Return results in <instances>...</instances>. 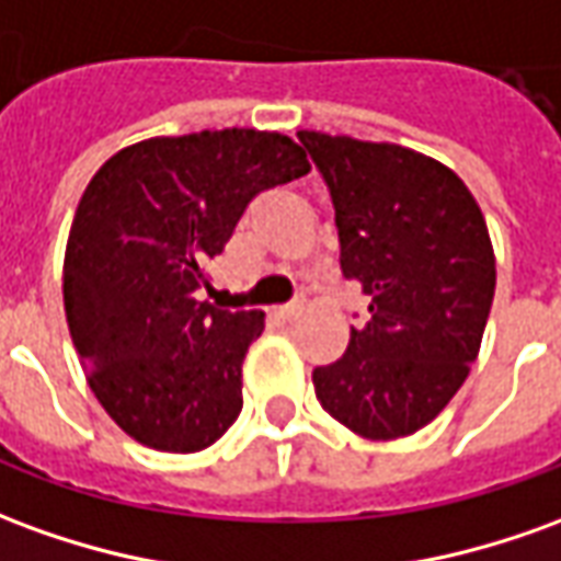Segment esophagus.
Instances as JSON below:
<instances>
[{"mask_svg":"<svg viewBox=\"0 0 561 561\" xmlns=\"http://www.w3.org/2000/svg\"><path fill=\"white\" fill-rule=\"evenodd\" d=\"M300 312H304V300H294V304H285V307L276 309L279 319H294V316H300Z\"/></svg>","mask_w":561,"mask_h":561,"instance_id":"1","label":"esophagus"}]
</instances>
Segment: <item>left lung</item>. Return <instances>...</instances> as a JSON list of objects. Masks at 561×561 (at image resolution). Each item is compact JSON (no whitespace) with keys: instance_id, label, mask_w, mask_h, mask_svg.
<instances>
[{"instance_id":"obj_1","label":"left lung","mask_w":561,"mask_h":561,"mask_svg":"<svg viewBox=\"0 0 561 561\" xmlns=\"http://www.w3.org/2000/svg\"><path fill=\"white\" fill-rule=\"evenodd\" d=\"M334 203L340 270L370 294L343 358L312 370L321 407L367 440L425 428L477 362L495 297L485 218L456 172L389 142L300 130Z\"/></svg>"}]
</instances>
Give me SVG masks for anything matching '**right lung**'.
<instances>
[{
    "instance_id": "right-lung-1",
    "label": "right lung",
    "mask_w": 561,
    "mask_h": 561,
    "mask_svg": "<svg viewBox=\"0 0 561 561\" xmlns=\"http://www.w3.org/2000/svg\"><path fill=\"white\" fill-rule=\"evenodd\" d=\"M307 172L288 136L233 127L145 139L90 179L62 304L90 389L133 440L199 453L237 422L242 358L264 312L215 309L197 291L245 206Z\"/></svg>"
}]
</instances>
